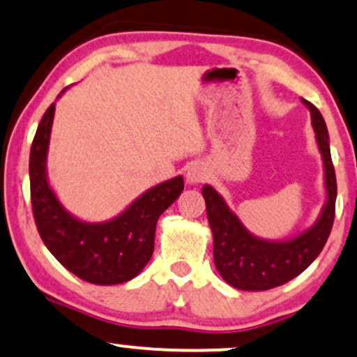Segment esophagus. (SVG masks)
<instances>
[{
	"label": "esophagus",
	"mask_w": 357,
	"mask_h": 357,
	"mask_svg": "<svg viewBox=\"0 0 357 357\" xmlns=\"http://www.w3.org/2000/svg\"><path fill=\"white\" fill-rule=\"evenodd\" d=\"M208 178H209L208 169H206V166L201 165V162H195V165H191L190 167H188L186 183L191 184V186H196V184L204 183Z\"/></svg>",
	"instance_id": "esophagus-1"
}]
</instances>
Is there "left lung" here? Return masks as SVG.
<instances>
[{"label":"left lung","instance_id":"left-lung-1","mask_svg":"<svg viewBox=\"0 0 357 357\" xmlns=\"http://www.w3.org/2000/svg\"><path fill=\"white\" fill-rule=\"evenodd\" d=\"M311 113L317 149L324 169L326 201L314 225L289 239H264L243 225L226 199L209 184L203 186L208 221L214 239V264L229 286L241 291H268L299 276L323 251L334 221L336 174L331 161L329 132L314 105L303 100Z\"/></svg>","mask_w":357,"mask_h":357}]
</instances>
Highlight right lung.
Wrapping results in <instances>:
<instances>
[{
    "mask_svg": "<svg viewBox=\"0 0 357 357\" xmlns=\"http://www.w3.org/2000/svg\"><path fill=\"white\" fill-rule=\"evenodd\" d=\"M54 109L56 102L46 109L29 153L33 214L43 243L68 271L86 282L113 286L131 281L151 259L156 222L183 192V176L146 190L111 220H79L61 204L48 179Z\"/></svg>",
    "mask_w": 357,
    "mask_h": 357,
    "instance_id": "1",
    "label": "right lung"
}]
</instances>
